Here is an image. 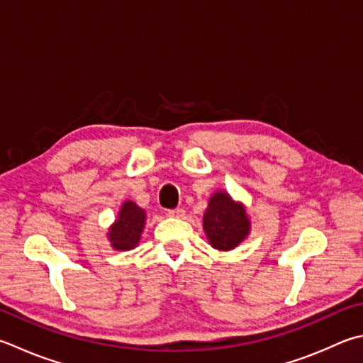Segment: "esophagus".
<instances>
[{"label":"esophagus","mask_w":363,"mask_h":363,"mask_svg":"<svg viewBox=\"0 0 363 363\" xmlns=\"http://www.w3.org/2000/svg\"><path fill=\"white\" fill-rule=\"evenodd\" d=\"M167 215L172 216V218H182L184 216V210L183 208H172V210H167Z\"/></svg>","instance_id":"obj_1"}]
</instances>
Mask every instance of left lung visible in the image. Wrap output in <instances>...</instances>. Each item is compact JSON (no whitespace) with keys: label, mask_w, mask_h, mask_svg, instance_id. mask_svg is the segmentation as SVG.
Wrapping results in <instances>:
<instances>
[{"label":"left lung","mask_w":363,"mask_h":363,"mask_svg":"<svg viewBox=\"0 0 363 363\" xmlns=\"http://www.w3.org/2000/svg\"><path fill=\"white\" fill-rule=\"evenodd\" d=\"M203 230L213 248L228 251L248 235L250 221L240 203L232 201L229 194L216 193L203 215Z\"/></svg>","instance_id":"1"}]
</instances>
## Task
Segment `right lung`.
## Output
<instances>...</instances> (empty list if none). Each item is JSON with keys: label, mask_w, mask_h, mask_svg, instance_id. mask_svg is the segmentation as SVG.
<instances>
[{"label": "right lung", "mask_w": 363, "mask_h": 363, "mask_svg": "<svg viewBox=\"0 0 363 363\" xmlns=\"http://www.w3.org/2000/svg\"><path fill=\"white\" fill-rule=\"evenodd\" d=\"M143 224H145V211L131 201L123 203L117 221L108 232L113 248L133 250L140 240Z\"/></svg>", "instance_id": "obj_1"}]
</instances>
